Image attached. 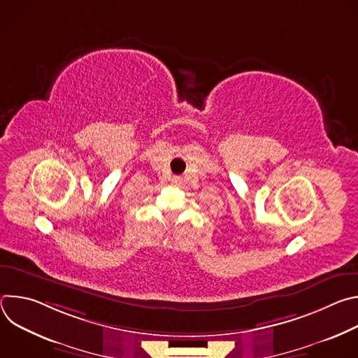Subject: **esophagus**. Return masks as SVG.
I'll return each mask as SVG.
<instances>
[{
    "mask_svg": "<svg viewBox=\"0 0 358 358\" xmlns=\"http://www.w3.org/2000/svg\"><path fill=\"white\" fill-rule=\"evenodd\" d=\"M173 184H176V185H180L181 182H182V178L181 177H178V176H176V177H173Z\"/></svg>",
    "mask_w": 358,
    "mask_h": 358,
    "instance_id": "obj_1",
    "label": "esophagus"
}]
</instances>
